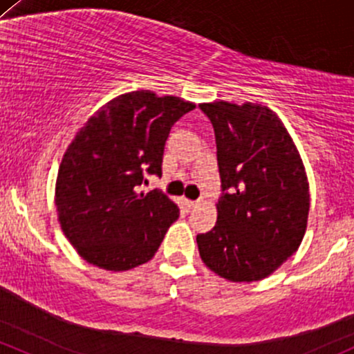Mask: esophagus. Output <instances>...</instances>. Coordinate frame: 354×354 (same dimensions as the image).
Here are the masks:
<instances>
[{
  "mask_svg": "<svg viewBox=\"0 0 354 354\" xmlns=\"http://www.w3.org/2000/svg\"><path fill=\"white\" fill-rule=\"evenodd\" d=\"M185 205L188 207L189 209L192 208H196L198 207V201H193V200H185Z\"/></svg>",
  "mask_w": 354,
  "mask_h": 354,
  "instance_id": "1",
  "label": "esophagus"
}]
</instances>
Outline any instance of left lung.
I'll return each mask as SVG.
<instances>
[{
	"instance_id": "8db88e82",
	"label": "left lung",
	"mask_w": 354,
	"mask_h": 354,
	"mask_svg": "<svg viewBox=\"0 0 354 354\" xmlns=\"http://www.w3.org/2000/svg\"><path fill=\"white\" fill-rule=\"evenodd\" d=\"M215 129L221 196L216 223L196 235L205 266L230 282L266 279L301 245L309 183L292 138L269 107L200 104Z\"/></svg>"
}]
</instances>
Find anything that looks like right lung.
<instances>
[{"label": "right lung", "mask_w": 354, "mask_h": 354, "mask_svg": "<svg viewBox=\"0 0 354 354\" xmlns=\"http://www.w3.org/2000/svg\"><path fill=\"white\" fill-rule=\"evenodd\" d=\"M195 104L134 91L109 100L70 142L55 185L58 221L84 260L122 272L151 260L180 208L159 189L138 193L145 173L161 176L171 127Z\"/></svg>", "instance_id": "1"}]
</instances>
